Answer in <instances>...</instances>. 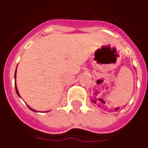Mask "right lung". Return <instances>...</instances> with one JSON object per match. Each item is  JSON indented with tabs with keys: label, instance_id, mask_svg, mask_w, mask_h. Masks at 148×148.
<instances>
[{
	"label": "right lung",
	"instance_id": "1",
	"mask_svg": "<svg viewBox=\"0 0 148 148\" xmlns=\"http://www.w3.org/2000/svg\"><path fill=\"white\" fill-rule=\"evenodd\" d=\"M16 72H17V69H16V71H15V74H14V79H15V90H16V92H17V94L18 95V97H20V95H19V92H18V89H17V86H16ZM28 106V108L30 109L31 110L34 111V112H37V111L35 110H33V109L31 108V107H30V106Z\"/></svg>",
	"mask_w": 148,
	"mask_h": 148
}]
</instances>
